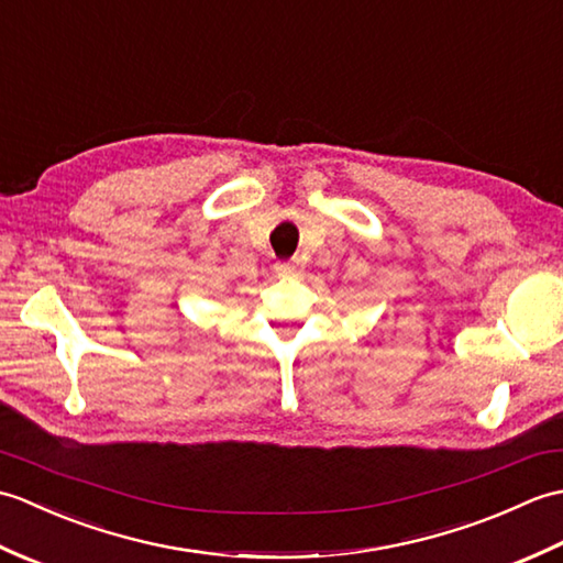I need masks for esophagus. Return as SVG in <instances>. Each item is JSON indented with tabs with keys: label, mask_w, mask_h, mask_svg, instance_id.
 I'll return each mask as SVG.
<instances>
[{
	"label": "esophagus",
	"mask_w": 563,
	"mask_h": 563,
	"mask_svg": "<svg viewBox=\"0 0 563 563\" xmlns=\"http://www.w3.org/2000/svg\"><path fill=\"white\" fill-rule=\"evenodd\" d=\"M275 273L285 275V278H295V275H300V263H297V261L275 263Z\"/></svg>",
	"instance_id": "obj_1"
}]
</instances>
